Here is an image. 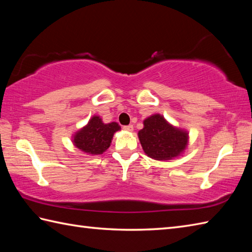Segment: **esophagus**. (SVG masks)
<instances>
[{"mask_svg":"<svg viewBox=\"0 0 252 252\" xmlns=\"http://www.w3.org/2000/svg\"><path fill=\"white\" fill-rule=\"evenodd\" d=\"M123 130L127 131V132H132V131H133V126H132V125H130V126H123Z\"/></svg>","mask_w":252,"mask_h":252,"instance_id":"34e87169","label":"esophagus"}]
</instances>
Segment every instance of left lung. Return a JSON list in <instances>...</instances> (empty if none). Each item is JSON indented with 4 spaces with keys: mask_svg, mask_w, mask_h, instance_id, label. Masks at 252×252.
I'll return each mask as SVG.
<instances>
[{
    "mask_svg": "<svg viewBox=\"0 0 252 252\" xmlns=\"http://www.w3.org/2000/svg\"><path fill=\"white\" fill-rule=\"evenodd\" d=\"M144 127L138 131V138L144 152L155 160H170L179 157L189 144V133L179 129L159 115L144 120Z\"/></svg>",
    "mask_w": 252,
    "mask_h": 252,
    "instance_id": "8db88e82",
    "label": "left lung"
}]
</instances>
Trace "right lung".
Returning a JSON list of instances; mask_svg holds the SVG:
<instances>
[{"label":"right lung","mask_w":252,"mask_h":252,"mask_svg":"<svg viewBox=\"0 0 252 252\" xmlns=\"http://www.w3.org/2000/svg\"><path fill=\"white\" fill-rule=\"evenodd\" d=\"M120 129L117 122L106 125L98 116H93L87 126L74 133L72 143L83 153L100 155L108 149L114 134Z\"/></svg>","instance_id":"add662e5"}]
</instances>
